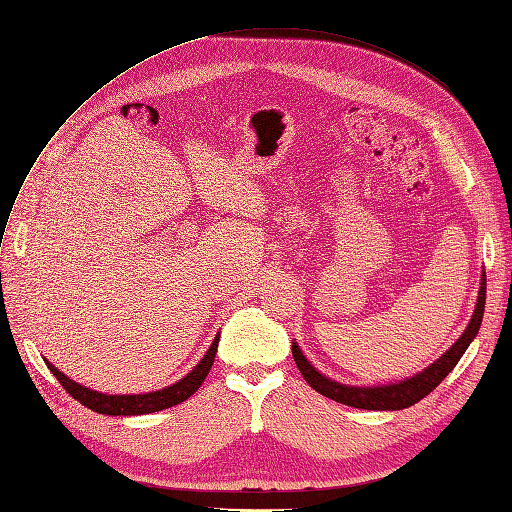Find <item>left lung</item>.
Wrapping results in <instances>:
<instances>
[{
  "instance_id": "1",
  "label": "left lung",
  "mask_w": 512,
  "mask_h": 512,
  "mask_svg": "<svg viewBox=\"0 0 512 512\" xmlns=\"http://www.w3.org/2000/svg\"><path fill=\"white\" fill-rule=\"evenodd\" d=\"M485 292H487V279L485 271L481 273V288L477 296V305H474V313L470 317V322L466 330L460 334L457 339L443 356L434 360L430 366H426L421 373L407 377L396 383H383V385H349V383H339L326 375H322L317 370L307 356L298 347L296 339L292 341V356L294 362L301 370V375L305 381L313 387L317 394H322L330 400H337L341 404H347V407H356V409H366V411H400L417 404L421 398H426L434 387L443 381L455 364L460 362L464 356V351L468 345L474 341V337L479 334L481 322H483V311H485Z\"/></svg>"
}]
</instances>
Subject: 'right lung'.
<instances>
[{
    "mask_svg": "<svg viewBox=\"0 0 512 512\" xmlns=\"http://www.w3.org/2000/svg\"><path fill=\"white\" fill-rule=\"evenodd\" d=\"M218 343H220V334H216L209 349L205 351V356L199 360V364L195 368L190 370L188 375H184L173 385L163 387V390L146 392V394H101L82 383H76L74 379H69L67 375L61 373L57 366H52V362H48L46 358L44 360H46V366L50 368V373L59 379V383L67 390V394H72L80 404H84L86 409H91L101 415H148V413H156L163 409H171V407H175V404L188 400L199 390L201 383L205 381V377L209 373L211 364H214Z\"/></svg>",
    "mask_w": 512,
    "mask_h": 512,
    "instance_id": "obj_1",
    "label": "right lung"
}]
</instances>
